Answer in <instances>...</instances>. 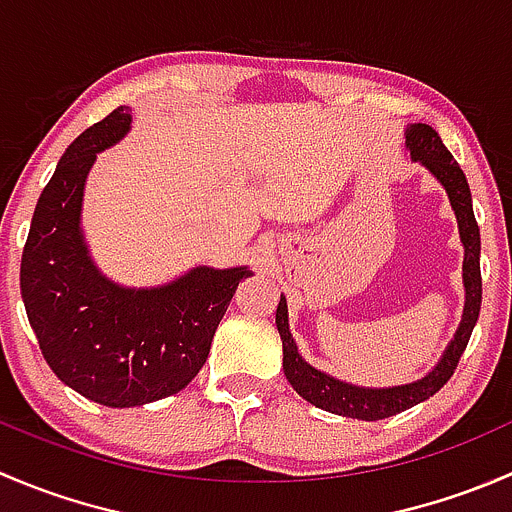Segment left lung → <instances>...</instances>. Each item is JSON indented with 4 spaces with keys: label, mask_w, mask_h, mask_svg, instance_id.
<instances>
[{
    "label": "left lung",
    "mask_w": 512,
    "mask_h": 512,
    "mask_svg": "<svg viewBox=\"0 0 512 512\" xmlns=\"http://www.w3.org/2000/svg\"><path fill=\"white\" fill-rule=\"evenodd\" d=\"M406 148L411 151V160L431 170L433 178L446 188L451 208L456 213L458 232H461L463 242V287H466L463 319L446 352L423 379L411 381V384L389 386V389H369V386H354L347 384V381L334 379V376L314 369L312 364L302 359L292 339V332H289L287 299L280 297L277 329H280L282 352H285L282 366H285L287 381L302 399H307L317 409L329 411V414L361 418V421H379V418L396 416L426 401L453 376L458 361H461V354L466 352L473 327L478 322L480 294H483V285H480V230L476 215H473L471 188H468L466 173L453 160L448 148L443 146L441 136L426 123H414V126L406 128Z\"/></svg>",
    "instance_id": "obj_1"
}]
</instances>
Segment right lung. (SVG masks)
Masks as SVG:
<instances>
[{"label":"right lung","instance_id":"1","mask_svg":"<svg viewBox=\"0 0 512 512\" xmlns=\"http://www.w3.org/2000/svg\"><path fill=\"white\" fill-rule=\"evenodd\" d=\"M131 131L118 106L86 128L41 190L22 252V299L56 376L111 409L178 394L210 354L215 329L247 267H193L160 287H123L101 275L81 230L84 185L96 153Z\"/></svg>","mask_w":512,"mask_h":512}]
</instances>
